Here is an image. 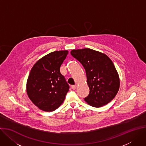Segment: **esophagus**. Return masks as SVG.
I'll use <instances>...</instances> for the list:
<instances>
[{"mask_svg":"<svg viewBox=\"0 0 146 146\" xmlns=\"http://www.w3.org/2000/svg\"><path fill=\"white\" fill-rule=\"evenodd\" d=\"M76 88H77V86H76V85H73V86H72V88L73 90H75V89H76Z\"/></svg>","mask_w":146,"mask_h":146,"instance_id":"34e87169","label":"esophagus"}]
</instances>
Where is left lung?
Wrapping results in <instances>:
<instances>
[{
	"label": "left lung",
	"mask_w": 146,
	"mask_h": 146,
	"mask_svg": "<svg viewBox=\"0 0 146 146\" xmlns=\"http://www.w3.org/2000/svg\"><path fill=\"white\" fill-rule=\"evenodd\" d=\"M70 53L86 70L90 93L85 101L96 108L110 102L120 87L119 74L111 59L104 53L89 48L73 49Z\"/></svg>",
	"instance_id": "obj_1"
}]
</instances>
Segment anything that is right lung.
<instances>
[{
    "label": "right lung",
    "instance_id": "1",
    "mask_svg": "<svg viewBox=\"0 0 146 146\" xmlns=\"http://www.w3.org/2000/svg\"><path fill=\"white\" fill-rule=\"evenodd\" d=\"M68 50L49 53L34 64L29 74L26 90L28 97L39 110L51 112L63 103L69 86L60 68Z\"/></svg>",
    "mask_w": 146,
    "mask_h": 146
}]
</instances>
